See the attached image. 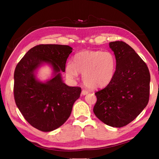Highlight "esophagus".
<instances>
[{"label":"esophagus","instance_id":"esophagus-1","mask_svg":"<svg viewBox=\"0 0 159 159\" xmlns=\"http://www.w3.org/2000/svg\"><path fill=\"white\" fill-rule=\"evenodd\" d=\"M88 93H89L88 91L86 90V89H83L82 90V92H81L82 95H86V94H87Z\"/></svg>","mask_w":159,"mask_h":159}]
</instances>
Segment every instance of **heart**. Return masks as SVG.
Here are the masks:
<instances>
[{
    "label": "heart",
    "mask_w": 159,
    "mask_h": 159,
    "mask_svg": "<svg viewBox=\"0 0 159 159\" xmlns=\"http://www.w3.org/2000/svg\"><path fill=\"white\" fill-rule=\"evenodd\" d=\"M117 61L113 53L100 50H83L74 57V63L68 62L66 74L70 79H76L83 74V80L91 89H96L107 86L113 80Z\"/></svg>",
    "instance_id": "b5f03b06"
}]
</instances>
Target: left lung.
<instances>
[{
	"label": "left lung",
	"instance_id": "8db88e82",
	"mask_svg": "<svg viewBox=\"0 0 159 159\" xmlns=\"http://www.w3.org/2000/svg\"><path fill=\"white\" fill-rule=\"evenodd\" d=\"M117 65L113 80L95 93L93 113L108 126L121 128L130 123L147 106L150 74L135 51L122 41L109 43Z\"/></svg>",
	"mask_w": 159,
	"mask_h": 159
}]
</instances>
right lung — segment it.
<instances>
[{"label":"right lung","instance_id":"obj_1","mask_svg":"<svg viewBox=\"0 0 159 159\" xmlns=\"http://www.w3.org/2000/svg\"><path fill=\"white\" fill-rule=\"evenodd\" d=\"M72 48L67 45L39 44L30 49L17 64L13 95L25 119L37 129L50 132L66 122L74 102L81 92L80 87L63 82L60 70L65 72ZM43 62L51 64L55 76L46 83L35 79L34 72Z\"/></svg>","mask_w":159,"mask_h":159}]
</instances>
